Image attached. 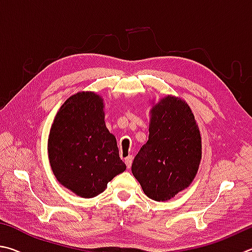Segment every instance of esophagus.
Wrapping results in <instances>:
<instances>
[{"mask_svg": "<svg viewBox=\"0 0 252 252\" xmlns=\"http://www.w3.org/2000/svg\"><path fill=\"white\" fill-rule=\"evenodd\" d=\"M131 162H133V157L128 156V157L125 158V164H126V166H127V168H130Z\"/></svg>", "mask_w": 252, "mask_h": 252, "instance_id": "34e87169", "label": "esophagus"}]
</instances>
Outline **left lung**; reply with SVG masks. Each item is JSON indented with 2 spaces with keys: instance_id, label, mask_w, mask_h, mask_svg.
Masks as SVG:
<instances>
[{
  "instance_id": "left-lung-1",
  "label": "left lung",
  "mask_w": 252,
  "mask_h": 252,
  "mask_svg": "<svg viewBox=\"0 0 252 252\" xmlns=\"http://www.w3.org/2000/svg\"><path fill=\"white\" fill-rule=\"evenodd\" d=\"M201 159V138L191 109L167 96L152 109L147 143L131 165V173L147 197L166 201L187 188Z\"/></svg>"
}]
</instances>
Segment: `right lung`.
<instances>
[{
	"mask_svg": "<svg viewBox=\"0 0 252 252\" xmlns=\"http://www.w3.org/2000/svg\"><path fill=\"white\" fill-rule=\"evenodd\" d=\"M103 108V99L95 93H77L57 112L48 136V158L56 179L83 198L99 195L126 169L116 138L106 128Z\"/></svg>",
	"mask_w": 252,
	"mask_h": 252,
	"instance_id": "obj_1",
	"label": "right lung"
}]
</instances>
